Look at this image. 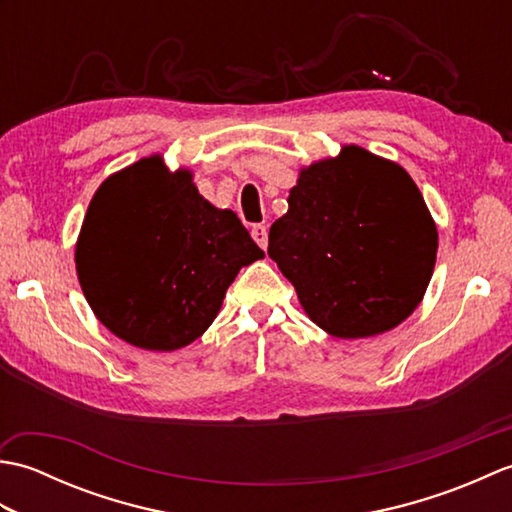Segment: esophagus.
<instances>
[{
    "label": "esophagus",
    "mask_w": 512,
    "mask_h": 512,
    "mask_svg": "<svg viewBox=\"0 0 512 512\" xmlns=\"http://www.w3.org/2000/svg\"><path fill=\"white\" fill-rule=\"evenodd\" d=\"M250 235H253V239L259 244V248L266 250V246H268V228L264 224H255L253 231H250Z\"/></svg>",
    "instance_id": "1"
}]
</instances>
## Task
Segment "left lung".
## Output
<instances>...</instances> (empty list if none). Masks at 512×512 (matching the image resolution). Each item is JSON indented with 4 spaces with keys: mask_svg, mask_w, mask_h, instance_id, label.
Here are the masks:
<instances>
[{
    "mask_svg": "<svg viewBox=\"0 0 512 512\" xmlns=\"http://www.w3.org/2000/svg\"><path fill=\"white\" fill-rule=\"evenodd\" d=\"M438 228L398 162L358 145L299 171L268 255L312 323L336 339L396 328L420 306L436 266Z\"/></svg>",
    "mask_w": 512,
    "mask_h": 512,
    "instance_id": "1",
    "label": "left lung"
}]
</instances>
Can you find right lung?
Returning a JSON list of instances; mask_svg holds the SVG:
<instances>
[{
    "instance_id": "obj_1",
    "label": "right lung",
    "mask_w": 512,
    "mask_h": 512,
    "mask_svg": "<svg viewBox=\"0 0 512 512\" xmlns=\"http://www.w3.org/2000/svg\"><path fill=\"white\" fill-rule=\"evenodd\" d=\"M264 259L231 209L160 154L105 178L74 248L85 299L129 345L173 352L206 332L239 268Z\"/></svg>"
}]
</instances>
